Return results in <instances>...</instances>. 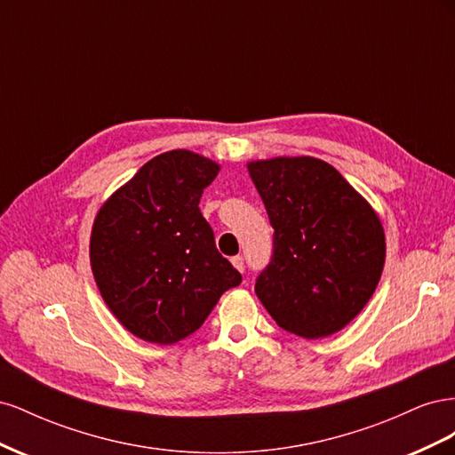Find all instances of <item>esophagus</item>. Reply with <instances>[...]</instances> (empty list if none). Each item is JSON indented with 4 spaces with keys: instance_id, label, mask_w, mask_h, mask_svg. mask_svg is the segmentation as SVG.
<instances>
[{
    "instance_id": "obj_1",
    "label": "esophagus",
    "mask_w": 455,
    "mask_h": 455,
    "mask_svg": "<svg viewBox=\"0 0 455 455\" xmlns=\"http://www.w3.org/2000/svg\"><path fill=\"white\" fill-rule=\"evenodd\" d=\"M231 264H233V266H235V267H237V269H239L241 273L244 271V258H243L241 254H237V256H233V258H231Z\"/></svg>"
}]
</instances>
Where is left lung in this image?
<instances>
[{
    "label": "left lung",
    "mask_w": 455,
    "mask_h": 455,
    "mask_svg": "<svg viewBox=\"0 0 455 455\" xmlns=\"http://www.w3.org/2000/svg\"><path fill=\"white\" fill-rule=\"evenodd\" d=\"M249 172L273 226V252L256 279V296L286 332L306 339L338 332L379 283V218L321 159L256 161Z\"/></svg>",
    "instance_id": "left-lung-1"
}]
</instances>
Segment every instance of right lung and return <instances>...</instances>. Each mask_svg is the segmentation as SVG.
<instances>
[{
  "label": "right lung",
  "mask_w": 455,
  "mask_h": 455,
  "mask_svg": "<svg viewBox=\"0 0 455 455\" xmlns=\"http://www.w3.org/2000/svg\"><path fill=\"white\" fill-rule=\"evenodd\" d=\"M220 167L174 149L148 161L109 197L91 233L96 286L117 321L171 346L194 334L241 273L218 252L199 201Z\"/></svg>",
  "instance_id": "add662e5"
}]
</instances>
